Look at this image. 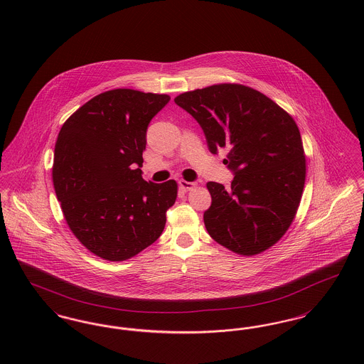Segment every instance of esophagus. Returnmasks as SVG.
<instances>
[{
	"label": "esophagus",
	"instance_id": "1",
	"mask_svg": "<svg viewBox=\"0 0 364 364\" xmlns=\"http://www.w3.org/2000/svg\"><path fill=\"white\" fill-rule=\"evenodd\" d=\"M178 184H180V187H181V190L183 191H190L196 187V184H195V183H192V181H187V180H180V181H178Z\"/></svg>",
	"mask_w": 364,
	"mask_h": 364
}]
</instances>
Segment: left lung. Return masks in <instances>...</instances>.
<instances>
[{
    "label": "left lung",
    "instance_id": "8db88e82",
    "mask_svg": "<svg viewBox=\"0 0 364 364\" xmlns=\"http://www.w3.org/2000/svg\"><path fill=\"white\" fill-rule=\"evenodd\" d=\"M199 122L208 150L228 151L230 190L208 181V235L239 255H257L285 235L300 205L306 156L292 116L251 87L221 83L174 98Z\"/></svg>",
    "mask_w": 364,
    "mask_h": 364
}]
</instances>
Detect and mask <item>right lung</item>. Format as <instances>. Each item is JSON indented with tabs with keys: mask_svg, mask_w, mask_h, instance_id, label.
Listing matches in <instances>:
<instances>
[{
	"mask_svg": "<svg viewBox=\"0 0 364 364\" xmlns=\"http://www.w3.org/2000/svg\"><path fill=\"white\" fill-rule=\"evenodd\" d=\"M166 94L109 90L80 106L60 129L53 184L72 233L90 252L122 262L161 236L177 198L174 180L141 177L149 122Z\"/></svg>",
	"mask_w": 364,
	"mask_h": 364,
	"instance_id": "add662e5",
	"label": "right lung"
}]
</instances>
